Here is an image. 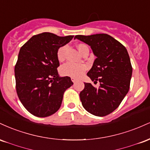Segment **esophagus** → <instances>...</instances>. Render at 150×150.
Returning <instances> with one entry per match:
<instances>
[{
	"label": "esophagus",
	"mask_w": 150,
	"mask_h": 150,
	"mask_svg": "<svg viewBox=\"0 0 150 150\" xmlns=\"http://www.w3.org/2000/svg\"><path fill=\"white\" fill-rule=\"evenodd\" d=\"M71 80H72V81H73V82H74V83H75V82H77V80H76V79H75V78H74V77H72V78H71Z\"/></svg>",
	"instance_id": "34e87169"
}]
</instances>
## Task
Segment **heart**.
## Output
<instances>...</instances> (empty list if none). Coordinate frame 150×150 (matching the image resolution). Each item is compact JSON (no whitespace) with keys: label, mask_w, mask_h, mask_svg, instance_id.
<instances>
[{"label":"heart","mask_w":150,"mask_h":150,"mask_svg":"<svg viewBox=\"0 0 150 150\" xmlns=\"http://www.w3.org/2000/svg\"><path fill=\"white\" fill-rule=\"evenodd\" d=\"M87 46L85 44H79L77 45V49L80 53V54L83 52L85 48ZM65 46H61L58 49L57 51V58L59 61H63L65 58ZM86 67L85 65L81 63H65L60 68V72L64 76H68L74 77V78H79L82 75L84 72L85 71Z\"/></svg>","instance_id":"b5f03b06"}]
</instances>
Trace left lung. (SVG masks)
Masks as SVG:
<instances>
[{
	"label": "left lung",
	"instance_id": "obj_1",
	"mask_svg": "<svg viewBox=\"0 0 150 150\" xmlns=\"http://www.w3.org/2000/svg\"><path fill=\"white\" fill-rule=\"evenodd\" d=\"M74 39L90 46L97 58L87 76L94 84L100 82L99 88L85 82L80 93L82 106L94 116H106L118 107L130 88L132 68L128 51L106 34L77 35Z\"/></svg>",
	"mask_w": 150,
	"mask_h": 150
}]
</instances>
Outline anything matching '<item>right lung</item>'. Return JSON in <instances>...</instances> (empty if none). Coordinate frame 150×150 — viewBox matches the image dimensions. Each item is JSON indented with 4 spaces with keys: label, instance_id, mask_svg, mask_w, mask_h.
<instances>
[{
    "label": "right lung",
    "instance_id": "obj_1",
    "mask_svg": "<svg viewBox=\"0 0 150 150\" xmlns=\"http://www.w3.org/2000/svg\"><path fill=\"white\" fill-rule=\"evenodd\" d=\"M74 36L50 32L34 35L22 46L15 67L17 94L25 108L37 117H47L59 109L63 94L73 85L70 77H60L57 51Z\"/></svg>",
    "mask_w": 150,
    "mask_h": 150
}]
</instances>
